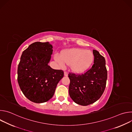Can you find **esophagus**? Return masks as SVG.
<instances>
[{"instance_id":"obj_1","label":"esophagus","mask_w":132,"mask_h":132,"mask_svg":"<svg viewBox=\"0 0 132 132\" xmlns=\"http://www.w3.org/2000/svg\"><path fill=\"white\" fill-rule=\"evenodd\" d=\"M64 76H68V72L67 71H64Z\"/></svg>"}]
</instances>
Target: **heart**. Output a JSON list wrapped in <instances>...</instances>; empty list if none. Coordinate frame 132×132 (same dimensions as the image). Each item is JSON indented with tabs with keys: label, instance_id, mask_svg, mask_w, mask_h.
<instances>
[{
	"label": "heart",
	"instance_id": "1",
	"mask_svg": "<svg viewBox=\"0 0 132 132\" xmlns=\"http://www.w3.org/2000/svg\"><path fill=\"white\" fill-rule=\"evenodd\" d=\"M54 59L61 66L64 67L65 64L70 65L73 71L80 73L86 71L91 66L94 56L90 50L72 48L64 51L62 55L56 54Z\"/></svg>",
	"mask_w": 132,
	"mask_h": 132
}]
</instances>
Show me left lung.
Masks as SVG:
<instances>
[{
  "label": "left lung",
  "mask_w": 132,
  "mask_h": 132,
  "mask_svg": "<svg viewBox=\"0 0 132 132\" xmlns=\"http://www.w3.org/2000/svg\"><path fill=\"white\" fill-rule=\"evenodd\" d=\"M94 64L82 75L69 73V94L76 103L86 106L97 101L102 95L106 86L107 70L103 56L93 50Z\"/></svg>",
  "instance_id": "obj_1"
}]
</instances>
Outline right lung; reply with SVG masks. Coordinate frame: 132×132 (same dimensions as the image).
Returning <instances> with one entry per match:
<instances>
[{
    "label": "right lung",
    "mask_w": 132,
    "mask_h": 132,
    "mask_svg": "<svg viewBox=\"0 0 132 132\" xmlns=\"http://www.w3.org/2000/svg\"><path fill=\"white\" fill-rule=\"evenodd\" d=\"M53 46L49 42H34L24 50L18 67V82L24 95L31 101L41 103L51 99L59 82L64 77L62 70L48 64Z\"/></svg>",
    "instance_id": "1"
}]
</instances>
